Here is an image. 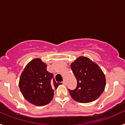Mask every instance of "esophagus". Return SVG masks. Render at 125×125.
<instances>
[{"label":"esophagus","mask_w":125,"mask_h":125,"mask_svg":"<svg viewBox=\"0 0 125 125\" xmlns=\"http://www.w3.org/2000/svg\"><path fill=\"white\" fill-rule=\"evenodd\" d=\"M62 84H63L64 85L66 84V79H64L63 81H62Z\"/></svg>","instance_id":"34e87169"}]
</instances>
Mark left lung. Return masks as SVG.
I'll use <instances>...</instances> for the list:
<instances>
[{"instance_id":"1","label":"left lung","mask_w":125,"mask_h":125,"mask_svg":"<svg viewBox=\"0 0 125 125\" xmlns=\"http://www.w3.org/2000/svg\"><path fill=\"white\" fill-rule=\"evenodd\" d=\"M77 79V87L69 90L73 99L87 103L95 101L101 96L106 86L105 75L98 64L88 57L80 56L71 64Z\"/></svg>"}]
</instances>
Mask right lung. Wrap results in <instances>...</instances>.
Returning <instances> with one entry per match:
<instances>
[{"mask_svg":"<svg viewBox=\"0 0 125 125\" xmlns=\"http://www.w3.org/2000/svg\"><path fill=\"white\" fill-rule=\"evenodd\" d=\"M56 83L53 74L47 71V64L36 58L26 65L20 77L19 86L25 100L36 106H44L52 100Z\"/></svg>","mask_w":125,"mask_h":125,"instance_id":"1","label":"right lung"}]
</instances>
